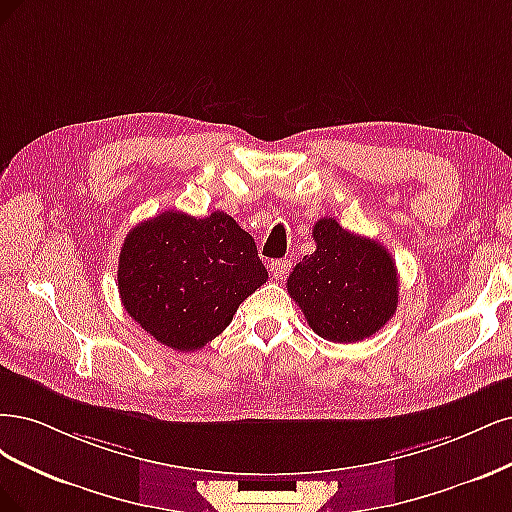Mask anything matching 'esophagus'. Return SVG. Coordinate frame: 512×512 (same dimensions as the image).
<instances>
[{
  "label": "esophagus",
  "mask_w": 512,
  "mask_h": 512,
  "mask_svg": "<svg viewBox=\"0 0 512 512\" xmlns=\"http://www.w3.org/2000/svg\"><path fill=\"white\" fill-rule=\"evenodd\" d=\"M289 270H291V261H289V259H276V261L270 263V272H272V276H274L276 280L287 278Z\"/></svg>",
  "instance_id": "obj_1"
}]
</instances>
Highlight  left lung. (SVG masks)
I'll return each instance as SVG.
<instances>
[{"mask_svg": "<svg viewBox=\"0 0 512 512\" xmlns=\"http://www.w3.org/2000/svg\"><path fill=\"white\" fill-rule=\"evenodd\" d=\"M317 251L287 278V291L312 332L329 342L376 334L398 308V270L383 244L351 234L336 219L312 227Z\"/></svg>", "mask_w": 512, "mask_h": 512, "instance_id": "left-lung-1", "label": "left lung"}]
</instances>
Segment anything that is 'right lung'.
Returning <instances> with one entry per match:
<instances>
[{
  "mask_svg": "<svg viewBox=\"0 0 512 512\" xmlns=\"http://www.w3.org/2000/svg\"><path fill=\"white\" fill-rule=\"evenodd\" d=\"M127 315L174 351L206 346L268 280L255 240L214 210L204 219L168 210L131 227L119 255Z\"/></svg>",
  "mask_w": 512,
  "mask_h": 512,
  "instance_id": "1",
  "label": "right lung"
}]
</instances>
